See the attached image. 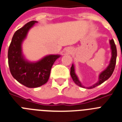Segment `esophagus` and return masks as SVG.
Wrapping results in <instances>:
<instances>
[{
	"mask_svg": "<svg viewBox=\"0 0 122 122\" xmlns=\"http://www.w3.org/2000/svg\"><path fill=\"white\" fill-rule=\"evenodd\" d=\"M68 51V52H70V51H69V50H68V51Z\"/></svg>",
	"mask_w": 122,
	"mask_h": 122,
	"instance_id": "1",
	"label": "esophagus"
}]
</instances>
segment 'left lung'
Returning a JSON list of instances; mask_svg holds the SVG:
<instances>
[{"mask_svg": "<svg viewBox=\"0 0 122 122\" xmlns=\"http://www.w3.org/2000/svg\"><path fill=\"white\" fill-rule=\"evenodd\" d=\"M109 42H110V44H111V51H112V57H111L110 63H109V65H108L107 67V68L106 70H104L102 72L100 73L99 76L98 81L96 83H95L94 85H92V86L86 87V88H88V89H92V88H95L96 86H99V85H100L102 83H104L105 81L108 80L111 76V75L113 73V71H114L115 64H116L117 55V48L113 39L110 40ZM70 75H71V78H72L73 80V81L75 82L76 85L80 86V87L85 88V86L82 85V84L80 81V80H79L78 78V76L76 75L75 71V66H74L73 64H72V66H71V69H70Z\"/></svg>", "mask_w": 122, "mask_h": 122, "instance_id": "left-lung-1", "label": "left lung"}]
</instances>
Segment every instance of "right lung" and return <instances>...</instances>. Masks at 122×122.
Segmentation results:
<instances>
[{
	"instance_id": "1",
	"label": "right lung",
	"mask_w": 122,
	"mask_h": 122,
	"mask_svg": "<svg viewBox=\"0 0 122 122\" xmlns=\"http://www.w3.org/2000/svg\"><path fill=\"white\" fill-rule=\"evenodd\" d=\"M36 21H31L18 30L13 34L8 51V62L11 75L28 88H37L46 83L51 68L59 55H49L37 62H30L24 58L21 44L27 33Z\"/></svg>"
}]
</instances>
